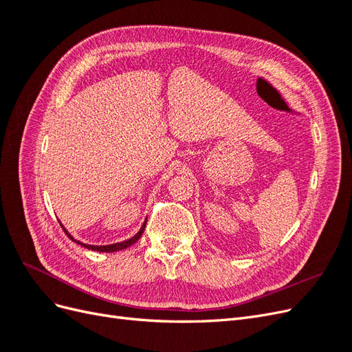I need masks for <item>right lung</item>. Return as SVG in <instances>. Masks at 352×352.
I'll list each match as a JSON object with an SVG mask.
<instances>
[{"label":"right lung","instance_id":"right-lung-1","mask_svg":"<svg viewBox=\"0 0 352 352\" xmlns=\"http://www.w3.org/2000/svg\"><path fill=\"white\" fill-rule=\"evenodd\" d=\"M145 223H146V220L144 221V225H142V228L140 229V232H138L136 235H135V236H132L131 239L123 241V242H117V243H111V245H88V243H82V242H79V241L74 239V238L70 235V233L65 229V226L61 225V228H63V230L66 232V235H67L73 242H76V243L82 245V247H85V248L92 250V251H100V252H114V251H120V250H124V248H127V247H131V245H133L138 239H140V238L142 236L144 230H145Z\"/></svg>","mask_w":352,"mask_h":352}]
</instances>
